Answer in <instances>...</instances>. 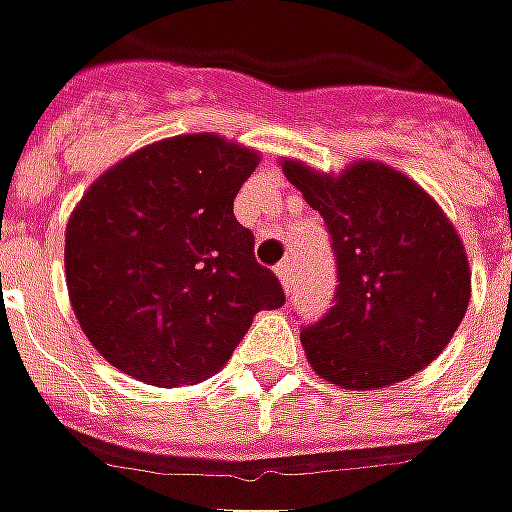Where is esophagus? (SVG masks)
I'll return each instance as SVG.
<instances>
[{"mask_svg":"<svg viewBox=\"0 0 512 512\" xmlns=\"http://www.w3.org/2000/svg\"><path fill=\"white\" fill-rule=\"evenodd\" d=\"M278 280L283 283V289H286V292L292 289V280H295V263H292V260H283V263H280Z\"/></svg>","mask_w":512,"mask_h":512,"instance_id":"34e87169","label":"esophagus"}]
</instances>
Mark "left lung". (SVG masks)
<instances>
[{"mask_svg": "<svg viewBox=\"0 0 512 512\" xmlns=\"http://www.w3.org/2000/svg\"><path fill=\"white\" fill-rule=\"evenodd\" d=\"M283 174L321 212L338 266L335 306L300 332L312 369L344 389H381L433 364L470 303V263L447 214L384 163L332 177L283 160Z\"/></svg>", "mask_w": 512, "mask_h": 512, "instance_id": "left-lung-1", "label": "left lung"}]
</instances>
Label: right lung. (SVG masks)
<instances>
[{"label":"right lung","mask_w":512,"mask_h":512,"mask_svg":"<svg viewBox=\"0 0 512 512\" xmlns=\"http://www.w3.org/2000/svg\"><path fill=\"white\" fill-rule=\"evenodd\" d=\"M257 151L217 134L151 143L82 194L65 280L102 358L154 387L200 384L232 358L260 309L283 306L234 197Z\"/></svg>","instance_id":"obj_1"}]
</instances>
